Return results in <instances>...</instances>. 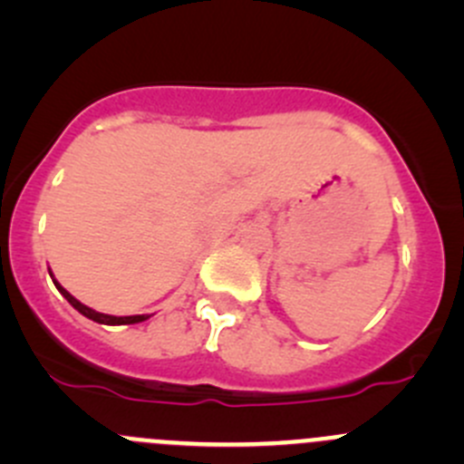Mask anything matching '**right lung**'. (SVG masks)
<instances>
[{
  "label": "right lung",
  "instance_id": "1",
  "mask_svg": "<svg viewBox=\"0 0 464 464\" xmlns=\"http://www.w3.org/2000/svg\"><path fill=\"white\" fill-rule=\"evenodd\" d=\"M49 274H51V271H49ZM51 278H53V274H51ZM53 285H55V287H58V292L63 294V296L67 298V301L72 303V305L76 307L78 312H81L82 316H87V319H92V321H96V323H102V325H132V323H141V321L148 319V316H145V314H134V316H110V314H101V312H96V310H92V307L82 305V303L78 301V298H73L72 294H69L67 289H64L63 285H60L55 278H53Z\"/></svg>",
  "mask_w": 464,
  "mask_h": 464
}]
</instances>
